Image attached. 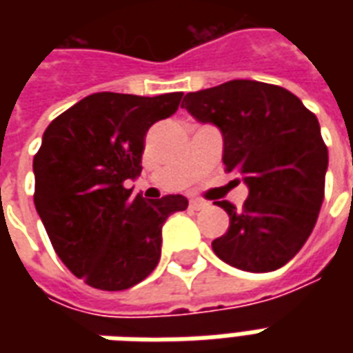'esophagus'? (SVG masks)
<instances>
[{"instance_id": "34e87169", "label": "esophagus", "mask_w": 353, "mask_h": 353, "mask_svg": "<svg viewBox=\"0 0 353 353\" xmlns=\"http://www.w3.org/2000/svg\"><path fill=\"white\" fill-rule=\"evenodd\" d=\"M206 206H208L206 200H200V199H192L191 200L192 210H202V208H206Z\"/></svg>"}]
</instances>
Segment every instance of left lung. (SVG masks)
<instances>
[{
  "label": "left lung",
  "instance_id": "obj_1",
  "mask_svg": "<svg viewBox=\"0 0 353 353\" xmlns=\"http://www.w3.org/2000/svg\"><path fill=\"white\" fill-rule=\"evenodd\" d=\"M181 108L219 126L225 172L250 187L240 210L215 202L230 223L214 253L245 272L283 266L308 240L325 196L329 154L316 115L285 88L250 79L189 92Z\"/></svg>",
  "mask_w": 353,
  "mask_h": 353
}]
</instances>
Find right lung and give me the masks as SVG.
I'll use <instances>...</instances> for the list:
<instances>
[{
  "mask_svg": "<svg viewBox=\"0 0 353 353\" xmlns=\"http://www.w3.org/2000/svg\"><path fill=\"white\" fill-rule=\"evenodd\" d=\"M183 92H98L47 126L34 157L35 210L72 274L101 291L145 280L161 259L162 225L189 202L145 200L126 187L139 176L147 130L177 111Z\"/></svg>",
  "mask_w": 353,
  "mask_h": 353,
  "instance_id": "add662e5",
  "label": "right lung"
}]
</instances>
